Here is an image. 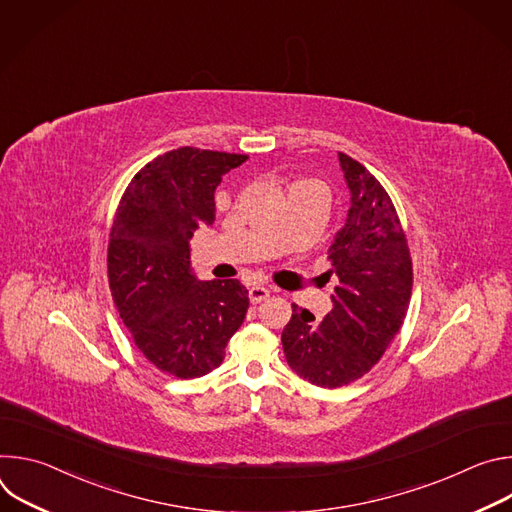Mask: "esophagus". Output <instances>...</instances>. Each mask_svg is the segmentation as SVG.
I'll list each match as a JSON object with an SVG mask.
<instances>
[{
  "instance_id": "1",
  "label": "esophagus",
  "mask_w": 512,
  "mask_h": 512,
  "mask_svg": "<svg viewBox=\"0 0 512 512\" xmlns=\"http://www.w3.org/2000/svg\"><path fill=\"white\" fill-rule=\"evenodd\" d=\"M269 294H271V291H269L267 287H263V285H253V287L249 289V300H251L253 304H259V302L267 300Z\"/></svg>"
}]
</instances>
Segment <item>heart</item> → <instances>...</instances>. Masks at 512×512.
Masks as SVG:
<instances>
[{
    "label": "heart",
    "instance_id": "obj_1",
    "mask_svg": "<svg viewBox=\"0 0 512 512\" xmlns=\"http://www.w3.org/2000/svg\"><path fill=\"white\" fill-rule=\"evenodd\" d=\"M302 190H316V192H322L324 194V188L318 180H312V178H300V180H291L287 184V194H296V192H302Z\"/></svg>",
    "mask_w": 512,
    "mask_h": 512
}]
</instances>
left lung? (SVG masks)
<instances>
[{
	"label": "left lung",
	"instance_id": "obj_1",
	"mask_svg": "<svg viewBox=\"0 0 512 512\" xmlns=\"http://www.w3.org/2000/svg\"><path fill=\"white\" fill-rule=\"evenodd\" d=\"M350 208L336 233L324 273L336 277L332 310L324 320L300 306L281 332L291 371L324 389L369 373L399 332L411 298L413 269L395 206L379 180L338 154Z\"/></svg>",
	"mask_w": 512,
	"mask_h": 512
}]
</instances>
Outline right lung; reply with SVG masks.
<instances>
[{"mask_svg": "<svg viewBox=\"0 0 512 512\" xmlns=\"http://www.w3.org/2000/svg\"><path fill=\"white\" fill-rule=\"evenodd\" d=\"M247 156L178 148L127 186L109 239V285L135 346L172 377L194 379L225 358L249 308L239 279L200 281L190 239L214 221V190Z\"/></svg>", "mask_w": 512, "mask_h": 512, "instance_id": "right-lung-1", "label": "right lung"}]
</instances>
